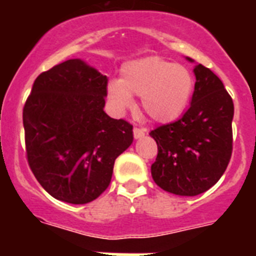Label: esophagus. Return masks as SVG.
<instances>
[{
    "mask_svg": "<svg viewBox=\"0 0 256 256\" xmlns=\"http://www.w3.org/2000/svg\"><path fill=\"white\" fill-rule=\"evenodd\" d=\"M133 136H134L136 140L142 138V137L144 136V130H141V128H137V126H134V128H133Z\"/></svg>",
    "mask_w": 256,
    "mask_h": 256,
    "instance_id": "esophagus-1",
    "label": "esophagus"
}]
</instances>
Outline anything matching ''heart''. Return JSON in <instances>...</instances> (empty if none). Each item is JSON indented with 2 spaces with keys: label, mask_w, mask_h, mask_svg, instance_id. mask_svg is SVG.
Masks as SVG:
<instances>
[{
  "label": "heart",
  "mask_w": 256,
  "mask_h": 256,
  "mask_svg": "<svg viewBox=\"0 0 256 256\" xmlns=\"http://www.w3.org/2000/svg\"><path fill=\"white\" fill-rule=\"evenodd\" d=\"M194 90L195 78L186 66L150 56L124 64L120 79L108 83V94L122 112L133 108V96H141L144 112L168 123L183 114Z\"/></svg>",
  "instance_id": "b5f03b06"
}]
</instances>
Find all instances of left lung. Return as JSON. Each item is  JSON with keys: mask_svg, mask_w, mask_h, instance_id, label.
<instances>
[{"mask_svg": "<svg viewBox=\"0 0 256 256\" xmlns=\"http://www.w3.org/2000/svg\"><path fill=\"white\" fill-rule=\"evenodd\" d=\"M194 73L195 91L188 110L178 120L150 132L158 144L151 176L160 188L180 196L200 195L214 186L227 169L234 142L232 97L204 65H196Z\"/></svg>", "mask_w": 256, "mask_h": 256, "instance_id": "obj_1", "label": "left lung"}]
</instances>
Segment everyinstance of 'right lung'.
Listing matches in <instances>:
<instances>
[{
    "mask_svg": "<svg viewBox=\"0 0 256 256\" xmlns=\"http://www.w3.org/2000/svg\"><path fill=\"white\" fill-rule=\"evenodd\" d=\"M106 76L80 58L40 73L22 108L26 159L52 198L87 204L110 184L133 126L104 112Z\"/></svg>",
    "mask_w": 256,
    "mask_h": 256,
    "instance_id": "obj_1",
    "label": "right lung"
}]
</instances>
